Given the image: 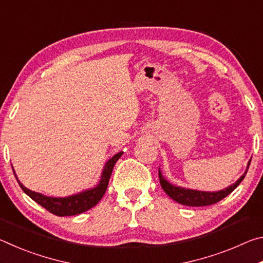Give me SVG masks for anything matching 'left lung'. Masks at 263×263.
<instances>
[{"label":"left lung","mask_w":263,"mask_h":263,"mask_svg":"<svg viewBox=\"0 0 263 263\" xmlns=\"http://www.w3.org/2000/svg\"><path fill=\"white\" fill-rule=\"evenodd\" d=\"M249 164H251V160H249L247 163L246 171H245L243 174L240 176L237 181H235V183L231 184L228 186V188L219 190V191H212L211 193V191L194 190V189L183 188V186L174 185V184H172L168 180L164 179V176L161 173V169L159 168L160 184H161V188L163 189L164 193L169 196V197H171L172 199H174L175 202L182 204V205H188V206L211 205V204H215L217 202L221 201L222 198H225L226 196L230 195L240 183H241V181L245 179V176H246V174H247Z\"/></svg>","instance_id":"left-lung-1"}]
</instances>
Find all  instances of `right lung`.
Masks as SVG:
<instances>
[{"label": "right lung", "mask_w": 263, "mask_h": 263, "mask_svg": "<svg viewBox=\"0 0 263 263\" xmlns=\"http://www.w3.org/2000/svg\"><path fill=\"white\" fill-rule=\"evenodd\" d=\"M122 154L123 152L115 154L112 158L106 161L105 166L103 167V171H102L100 182L97 183L96 186L91 189L83 190L79 194L67 196V197H50V196H45L41 193H35V191L25 188V186L21 183L20 180L17 179V175L14 169H12V171H14L15 177L17 182H18L22 190H23L30 198H32L35 203H38L39 205L45 208L47 211H50L55 216H75L88 211L89 209L95 206L96 204L101 201V198L103 197V195L105 194L106 188H108L109 180L111 173H112L115 163L122 157Z\"/></svg>", "instance_id": "1"}]
</instances>
